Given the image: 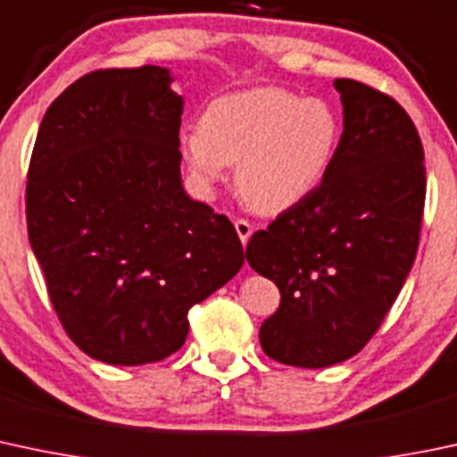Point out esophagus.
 Instances as JSON below:
<instances>
[{
	"label": "esophagus",
	"instance_id": "esophagus-1",
	"mask_svg": "<svg viewBox=\"0 0 457 457\" xmlns=\"http://www.w3.org/2000/svg\"><path fill=\"white\" fill-rule=\"evenodd\" d=\"M234 228H237V234H238V238H241V243H243V247H245V245L249 243V238H252L253 225L249 223V220H245V219H238V220H234Z\"/></svg>",
	"mask_w": 457,
	"mask_h": 457
}]
</instances>
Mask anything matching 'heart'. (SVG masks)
<instances>
[{"label":"heart","mask_w":457,"mask_h":457,"mask_svg":"<svg viewBox=\"0 0 457 457\" xmlns=\"http://www.w3.org/2000/svg\"><path fill=\"white\" fill-rule=\"evenodd\" d=\"M342 144V120L321 98L280 87L220 96L204 109L199 131L181 136L186 168L212 195L237 166V190L252 210L282 214L324 184Z\"/></svg>","instance_id":"1"}]
</instances>
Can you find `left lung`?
Segmentation results:
<instances>
[{
    "mask_svg": "<svg viewBox=\"0 0 457 457\" xmlns=\"http://www.w3.org/2000/svg\"><path fill=\"white\" fill-rule=\"evenodd\" d=\"M344 131L324 184L253 234L247 262L276 282L280 309L261 326L276 361L328 368L370 342L414 265L425 153L390 96L337 79Z\"/></svg>",
    "mask_w": 457,
    "mask_h": 457,
    "instance_id": "1",
    "label": "left lung"
}]
</instances>
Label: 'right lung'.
I'll return each instance as SVG.
<instances>
[{"label":"right lung","mask_w":457,"mask_h":457,"mask_svg":"<svg viewBox=\"0 0 457 457\" xmlns=\"http://www.w3.org/2000/svg\"><path fill=\"white\" fill-rule=\"evenodd\" d=\"M170 83L157 65L85 74L43 115L28 170V238L52 306L112 366L179 350L190 306L245 262L234 225L181 186Z\"/></svg>","instance_id":"add662e5"}]
</instances>
